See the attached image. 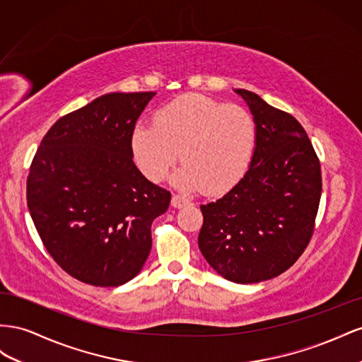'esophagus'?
<instances>
[{"label": "esophagus", "instance_id": "esophagus-1", "mask_svg": "<svg viewBox=\"0 0 362 362\" xmlns=\"http://www.w3.org/2000/svg\"><path fill=\"white\" fill-rule=\"evenodd\" d=\"M188 204H191L188 200L179 197V195H173V199H171V206H173V208L180 209V208H183V206H188Z\"/></svg>", "mask_w": 362, "mask_h": 362}]
</instances>
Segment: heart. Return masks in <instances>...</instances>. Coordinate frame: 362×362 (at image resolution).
<instances>
[{
    "instance_id": "b5f03b06",
    "label": "heart",
    "mask_w": 362,
    "mask_h": 362,
    "mask_svg": "<svg viewBox=\"0 0 362 362\" xmlns=\"http://www.w3.org/2000/svg\"><path fill=\"white\" fill-rule=\"evenodd\" d=\"M256 144L252 113L203 94H185L159 109L154 124H138L132 151L139 170L153 182L162 180L175 162L177 188L204 187L221 194L238 183L249 168Z\"/></svg>"
}]
</instances>
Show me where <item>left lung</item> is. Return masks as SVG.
<instances>
[{"mask_svg":"<svg viewBox=\"0 0 362 362\" xmlns=\"http://www.w3.org/2000/svg\"><path fill=\"white\" fill-rule=\"evenodd\" d=\"M235 92L253 115L255 151L244 177L200 206L199 249L227 281L255 284L284 273L303 253L322 197V171L300 122L250 90Z\"/></svg>","mask_w":362,"mask_h":362,"instance_id":"8db88e82","label":"left lung"}]
</instances>
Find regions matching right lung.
Wrapping results in <instances>:
<instances>
[{
    "instance_id": "obj_1",
    "label": "right lung",
    "mask_w": 362,
    "mask_h": 362,
    "mask_svg": "<svg viewBox=\"0 0 362 362\" xmlns=\"http://www.w3.org/2000/svg\"><path fill=\"white\" fill-rule=\"evenodd\" d=\"M156 92H112L54 122L35 154L27 204L45 249L95 286L135 277L171 194L133 163L132 133Z\"/></svg>"
}]
</instances>
